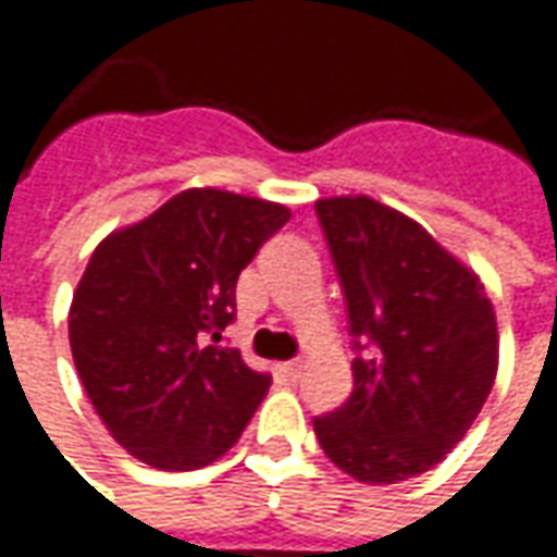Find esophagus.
<instances>
[{"mask_svg": "<svg viewBox=\"0 0 557 557\" xmlns=\"http://www.w3.org/2000/svg\"><path fill=\"white\" fill-rule=\"evenodd\" d=\"M301 370H305V363H301V360H289V363H283V375H286L289 382H298V379H301Z\"/></svg>", "mask_w": 557, "mask_h": 557, "instance_id": "obj_1", "label": "esophagus"}]
</instances>
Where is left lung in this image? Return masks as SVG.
Listing matches in <instances>:
<instances>
[{"label":"left lung","mask_w":557,"mask_h":557,"mask_svg":"<svg viewBox=\"0 0 557 557\" xmlns=\"http://www.w3.org/2000/svg\"><path fill=\"white\" fill-rule=\"evenodd\" d=\"M355 338V392L314 416L323 453L363 484L437 466L496 379V317L481 280L429 231L370 197L314 206Z\"/></svg>","instance_id":"1"}]
</instances>
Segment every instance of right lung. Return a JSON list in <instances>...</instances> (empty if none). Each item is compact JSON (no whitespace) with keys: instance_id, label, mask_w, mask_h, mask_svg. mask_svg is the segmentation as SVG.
I'll return each mask as SVG.
<instances>
[{"instance_id":"add662e5","label":"right lung","mask_w":557,"mask_h":557,"mask_svg":"<svg viewBox=\"0 0 557 557\" xmlns=\"http://www.w3.org/2000/svg\"><path fill=\"white\" fill-rule=\"evenodd\" d=\"M289 209L194 187L110 234L70 308V348L110 434L153 469L215 462L268 394L221 330L237 317V277Z\"/></svg>"}]
</instances>
